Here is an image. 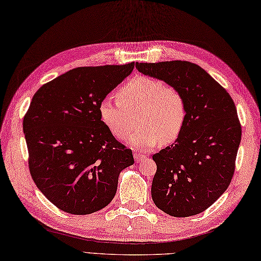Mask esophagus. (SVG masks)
I'll return each instance as SVG.
<instances>
[{
    "mask_svg": "<svg viewBox=\"0 0 261 261\" xmlns=\"http://www.w3.org/2000/svg\"><path fill=\"white\" fill-rule=\"evenodd\" d=\"M145 158V155H143V154H138V153H134V159H135V161L136 162H140V161H142L143 159Z\"/></svg>",
    "mask_w": 261,
    "mask_h": 261,
    "instance_id": "obj_1",
    "label": "esophagus"
}]
</instances>
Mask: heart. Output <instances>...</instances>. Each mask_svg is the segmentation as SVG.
Listing matches in <instances>:
<instances>
[{
    "mask_svg": "<svg viewBox=\"0 0 261 261\" xmlns=\"http://www.w3.org/2000/svg\"><path fill=\"white\" fill-rule=\"evenodd\" d=\"M117 100L101 99L98 106L101 123L119 140L130 135L137 117L138 129L129 144L137 150H151L159 144L177 142L186 126L187 105L181 92L159 79L135 76L124 83Z\"/></svg>",
    "mask_w": 261,
    "mask_h": 261,
    "instance_id": "obj_1",
    "label": "heart"
}]
</instances>
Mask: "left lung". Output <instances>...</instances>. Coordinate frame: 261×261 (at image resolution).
Segmentation results:
<instances>
[{"instance_id": "8db88e82", "label": "left lung", "mask_w": 261, "mask_h": 261, "mask_svg": "<svg viewBox=\"0 0 261 261\" xmlns=\"http://www.w3.org/2000/svg\"><path fill=\"white\" fill-rule=\"evenodd\" d=\"M135 66L177 89L187 105L181 136L152 156L158 167L152 199L174 217L199 214L224 194L234 173L241 142L236 105L226 90L194 63L136 62Z\"/></svg>"}]
</instances>
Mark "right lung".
I'll list each match as a JSON object with an SVG mask.
<instances>
[{
	"label": "right lung",
	"instance_id": "right-lung-1",
	"mask_svg": "<svg viewBox=\"0 0 261 261\" xmlns=\"http://www.w3.org/2000/svg\"><path fill=\"white\" fill-rule=\"evenodd\" d=\"M126 65L77 67L35 93L23 118L31 177L45 197L74 215L102 210L115 197L133 153L101 123V99L132 73Z\"/></svg>",
	"mask_w": 261,
	"mask_h": 261
}]
</instances>
